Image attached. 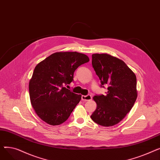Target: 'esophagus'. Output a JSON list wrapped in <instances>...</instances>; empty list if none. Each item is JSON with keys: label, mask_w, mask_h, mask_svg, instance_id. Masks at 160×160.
<instances>
[{"label": "esophagus", "mask_w": 160, "mask_h": 160, "mask_svg": "<svg viewBox=\"0 0 160 160\" xmlns=\"http://www.w3.org/2000/svg\"><path fill=\"white\" fill-rule=\"evenodd\" d=\"M91 98H92V97L90 95L82 96V100H83V101H89V100H91Z\"/></svg>", "instance_id": "1"}]
</instances>
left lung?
<instances>
[{"label":"left lung","mask_w":160,"mask_h":160,"mask_svg":"<svg viewBox=\"0 0 160 160\" xmlns=\"http://www.w3.org/2000/svg\"><path fill=\"white\" fill-rule=\"evenodd\" d=\"M92 65L101 85L108 86L106 95H96V110L91 115L95 122L111 127L122 121L135 103L137 80L123 61L108 54L92 55Z\"/></svg>","instance_id":"1"}]
</instances>
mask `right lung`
I'll use <instances>...</instances> for the list:
<instances>
[{
    "label": "right lung",
    "instance_id": "right-lung-1",
    "mask_svg": "<svg viewBox=\"0 0 160 160\" xmlns=\"http://www.w3.org/2000/svg\"><path fill=\"white\" fill-rule=\"evenodd\" d=\"M89 61L86 54L60 52L36 65L29 82V94L31 104L40 119L52 126L68 119L81 95L65 86L73 82L75 70Z\"/></svg>",
    "mask_w": 160,
    "mask_h": 160
}]
</instances>
